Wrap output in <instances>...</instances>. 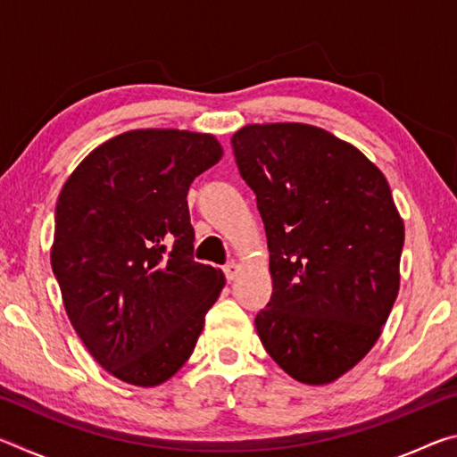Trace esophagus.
<instances>
[{
	"mask_svg": "<svg viewBox=\"0 0 457 457\" xmlns=\"http://www.w3.org/2000/svg\"><path fill=\"white\" fill-rule=\"evenodd\" d=\"M237 272H239V268H237L236 262H228V264L223 266V274H226V278H228L229 282L234 280V278L237 276Z\"/></svg>",
	"mask_w": 457,
	"mask_h": 457,
	"instance_id": "obj_1",
	"label": "esophagus"
}]
</instances>
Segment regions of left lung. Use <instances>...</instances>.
<instances>
[{"label":"left lung","instance_id":"1","mask_svg":"<svg viewBox=\"0 0 457 457\" xmlns=\"http://www.w3.org/2000/svg\"><path fill=\"white\" fill-rule=\"evenodd\" d=\"M231 149L268 236L262 345L296 381H335L373 349L399 292L405 228L389 183L353 145L300 122L247 125Z\"/></svg>","mask_w":457,"mask_h":457}]
</instances>
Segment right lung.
Listing matches in <instances>:
<instances>
[{
	"label": "right lung",
	"mask_w": 457,
	"mask_h": 457,
	"mask_svg": "<svg viewBox=\"0 0 457 457\" xmlns=\"http://www.w3.org/2000/svg\"><path fill=\"white\" fill-rule=\"evenodd\" d=\"M212 135L129 130L92 151L56 204L52 270L100 367L154 386L191 357L226 284L193 260L187 191L221 159Z\"/></svg>",
	"instance_id": "add662e5"
}]
</instances>
